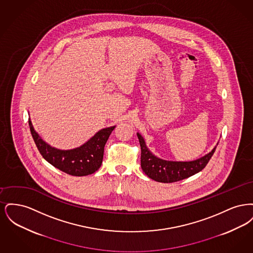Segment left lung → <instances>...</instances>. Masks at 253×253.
I'll use <instances>...</instances> for the list:
<instances>
[{
	"label": "left lung",
	"instance_id": "8db88e82",
	"mask_svg": "<svg viewBox=\"0 0 253 253\" xmlns=\"http://www.w3.org/2000/svg\"><path fill=\"white\" fill-rule=\"evenodd\" d=\"M136 134L141 148V168L151 179L161 183L183 180L199 172L206 167L216 149L215 146L204 157L192 161L165 160L155 156L146 146L143 136L139 132Z\"/></svg>",
	"mask_w": 253,
	"mask_h": 253
}]
</instances>
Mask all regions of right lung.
<instances>
[{
  "label": "right lung",
  "mask_w": 253,
  "mask_h": 253,
  "mask_svg": "<svg viewBox=\"0 0 253 253\" xmlns=\"http://www.w3.org/2000/svg\"><path fill=\"white\" fill-rule=\"evenodd\" d=\"M28 123L35 144L42 157L55 168L74 176L92 174L100 168L103 159L104 146L111 132L116 128V126H111L99 130L84 144L78 148L60 150L47 144L40 136L35 131L30 119Z\"/></svg>",
  "instance_id": "obj_1"
}]
</instances>
